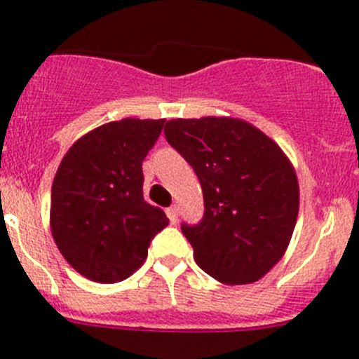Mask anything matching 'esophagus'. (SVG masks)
Returning a JSON list of instances; mask_svg holds the SVG:
<instances>
[{
    "instance_id": "obj_1",
    "label": "esophagus",
    "mask_w": 359,
    "mask_h": 359,
    "mask_svg": "<svg viewBox=\"0 0 359 359\" xmlns=\"http://www.w3.org/2000/svg\"><path fill=\"white\" fill-rule=\"evenodd\" d=\"M167 217H169L172 223H176V221H177V207H176V205H172V207L167 208Z\"/></svg>"
}]
</instances>
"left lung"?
Wrapping results in <instances>:
<instances>
[{
  "instance_id": "obj_1",
  "label": "left lung",
  "mask_w": 359,
  "mask_h": 359,
  "mask_svg": "<svg viewBox=\"0 0 359 359\" xmlns=\"http://www.w3.org/2000/svg\"><path fill=\"white\" fill-rule=\"evenodd\" d=\"M165 138L201 183L205 215L182 226L199 268L228 286L264 277L297 224L300 192L290 158L261 129L230 116L169 120Z\"/></svg>"
}]
</instances>
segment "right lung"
<instances>
[{
	"label": "right lung",
	"instance_id": "obj_1",
	"mask_svg": "<svg viewBox=\"0 0 359 359\" xmlns=\"http://www.w3.org/2000/svg\"><path fill=\"white\" fill-rule=\"evenodd\" d=\"M165 118H123L81 136L52 185L50 228L57 248L82 277L115 284L147 259L152 237L169 224L144 199L142 161Z\"/></svg>",
	"mask_w": 359,
	"mask_h": 359
}]
</instances>
